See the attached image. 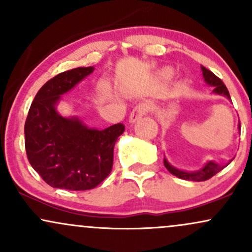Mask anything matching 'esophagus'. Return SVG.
<instances>
[{
	"label": "esophagus",
	"instance_id": "esophagus-1",
	"mask_svg": "<svg viewBox=\"0 0 252 252\" xmlns=\"http://www.w3.org/2000/svg\"><path fill=\"white\" fill-rule=\"evenodd\" d=\"M149 105L146 103H142V104H138L137 106H135L134 110L131 111V114H130V117H129V122L130 123H135L136 121L141 120L144 115H147V112L149 111Z\"/></svg>",
	"mask_w": 252,
	"mask_h": 252
}]
</instances>
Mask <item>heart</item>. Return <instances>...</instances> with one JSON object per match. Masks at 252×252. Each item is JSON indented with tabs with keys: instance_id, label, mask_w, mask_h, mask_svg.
Instances as JSON below:
<instances>
[{
	"instance_id": "b5f03b06",
	"label": "heart",
	"mask_w": 252,
	"mask_h": 252,
	"mask_svg": "<svg viewBox=\"0 0 252 252\" xmlns=\"http://www.w3.org/2000/svg\"><path fill=\"white\" fill-rule=\"evenodd\" d=\"M161 76H162L163 78H166V79H168V78L173 76V70H170V68H166V70L162 71Z\"/></svg>"
}]
</instances>
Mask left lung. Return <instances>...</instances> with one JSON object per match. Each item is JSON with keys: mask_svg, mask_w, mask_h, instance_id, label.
I'll list each match as a JSON object with an SVG mask.
<instances>
[{"mask_svg": "<svg viewBox=\"0 0 252 252\" xmlns=\"http://www.w3.org/2000/svg\"><path fill=\"white\" fill-rule=\"evenodd\" d=\"M201 71H202V76H204V79L205 82H206L209 85L213 86L215 90H213V92L217 94H221V96H225L227 97L228 99H231L230 97V94H228L226 86H225V84L221 82L220 78H218L216 76L213 72H211L210 70H207L206 67H204V66H201ZM238 128L241 129V123H239ZM232 161V160H231ZM230 161V162H231ZM228 162V163H230ZM163 163H164V167H166L167 169H168L169 173H172L173 175L178 176V178L180 179H184V180H189V181H206L209 180V179L212 178L213 175H216L217 173L220 172L221 169H224L225 167L227 166V164H218L216 162H213V161H209L206 164H205L204 167L200 170H198V172H185V170H180V169H176L174 168L173 166H170L168 163V161L164 158L163 160Z\"/></svg>", "mask_w": 252, "mask_h": 252, "instance_id": "left-lung-1", "label": "left lung"}]
</instances>
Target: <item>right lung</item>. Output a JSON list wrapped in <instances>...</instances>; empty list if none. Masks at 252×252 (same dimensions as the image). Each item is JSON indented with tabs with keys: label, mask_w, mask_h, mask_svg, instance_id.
Returning <instances> with one entry per match:
<instances>
[{
	"label": "right lung",
	"mask_w": 252,
	"mask_h": 252,
	"mask_svg": "<svg viewBox=\"0 0 252 252\" xmlns=\"http://www.w3.org/2000/svg\"><path fill=\"white\" fill-rule=\"evenodd\" d=\"M94 66L62 72L48 80L34 98L25 123L26 153L42 180L54 189L86 190L110 174L114 147L122 123L91 129L77 117L58 114L60 96L94 72Z\"/></svg>",
	"instance_id": "obj_1"
}]
</instances>
